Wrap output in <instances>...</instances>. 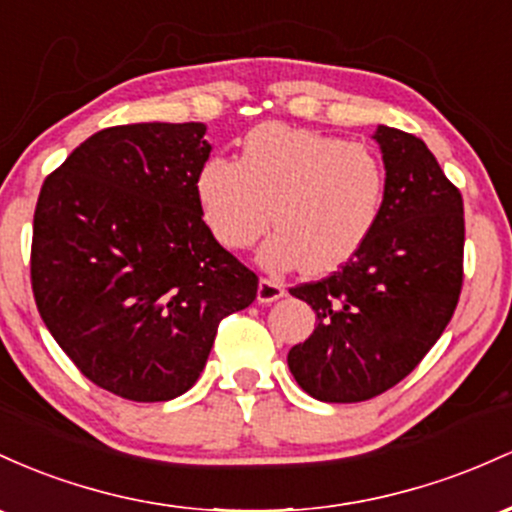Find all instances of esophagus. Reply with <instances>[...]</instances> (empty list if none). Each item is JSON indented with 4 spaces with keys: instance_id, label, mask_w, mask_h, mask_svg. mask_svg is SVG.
Returning <instances> with one entry per match:
<instances>
[{
    "instance_id": "obj_1",
    "label": "esophagus",
    "mask_w": 512,
    "mask_h": 512,
    "mask_svg": "<svg viewBox=\"0 0 512 512\" xmlns=\"http://www.w3.org/2000/svg\"><path fill=\"white\" fill-rule=\"evenodd\" d=\"M256 295H258V302L271 304L285 295V283L280 278H261Z\"/></svg>"
}]
</instances>
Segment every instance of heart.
Here are the masks:
<instances>
[{
	"mask_svg": "<svg viewBox=\"0 0 512 512\" xmlns=\"http://www.w3.org/2000/svg\"><path fill=\"white\" fill-rule=\"evenodd\" d=\"M195 193L210 232L227 249H249L273 220L278 232L258 254L263 266L329 271L380 222L387 169L360 142L263 123L246 132L239 159L203 164Z\"/></svg>",
	"mask_w": 512,
	"mask_h": 512,
	"instance_id": "heart-1",
	"label": "heart"
}]
</instances>
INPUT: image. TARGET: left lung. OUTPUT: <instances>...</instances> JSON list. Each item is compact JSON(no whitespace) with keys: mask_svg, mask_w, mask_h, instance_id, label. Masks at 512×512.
Returning <instances> with one entry per match:
<instances>
[{"mask_svg":"<svg viewBox=\"0 0 512 512\" xmlns=\"http://www.w3.org/2000/svg\"><path fill=\"white\" fill-rule=\"evenodd\" d=\"M372 137L387 169L380 222L346 266L290 290L317 326L287 365L304 392L329 404L372 399L404 380L462 290V195L416 135L377 125Z\"/></svg>","mask_w":512,"mask_h":512,"instance_id":"8db88e82","label":"left lung"}]
</instances>
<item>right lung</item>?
I'll list each match as a JSON object with an SVG mask.
<instances>
[{
    "mask_svg": "<svg viewBox=\"0 0 512 512\" xmlns=\"http://www.w3.org/2000/svg\"><path fill=\"white\" fill-rule=\"evenodd\" d=\"M203 123H135L84 140L40 188L31 283L57 346L130 401L193 387L258 278L212 237L195 179Z\"/></svg>",
    "mask_w": 512,
    "mask_h": 512,
    "instance_id": "obj_1",
    "label": "right lung"
}]
</instances>
